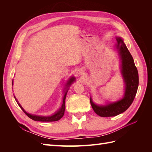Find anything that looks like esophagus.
<instances>
[{
	"mask_svg": "<svg viewBox=\"0 0 152 152\" xmlns=\"http://www.w3.org/2000/svg\"><path fill=\"white\" fill-rule=\"evenodd\" d=\"M80 73H81V74H82V73H83V71H82V70H81V71H80Z\"/></svg>",
	"mask_w": 152,
	"mask_h": 152,
	"instance_id": "34e87169",
	"label": "esophagus"
}]
</instances>
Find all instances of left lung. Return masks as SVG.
<instances>
[{
  "mask_svg": "<svg viewBox=\"0 0 152 152\" xmlns=\"http://www.w3.org/2000/svg\"><path fill=\"white\" fill-rule=\"evenodd\" d=\"M116 48L121 59V73L125 82L124 97L116 102L97 105L92 98L90 102L94 112L100 117H114L124 112L130 107L136 96L139 84V76L132 56L122 38L117 37Z\"/></svg>",
  "mask_w": 152,
  "mask_h": 152,
  "instance_id": "left-lung-1",
  "label": "left lung"
}]
</instances>
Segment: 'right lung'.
<instances>
[{"mask_svg":"<svg viewBox=\"0 0 152 152\" xmlns=\"http://www.w3.org/2000/svg\"><path fill=\"white\" fill-rule=\"evenodd\" d=\"M75 77H71L69 80L68 81L67 83L66 84V88L65 89V91H64V97H63V104L61 105V107L59 109L58 111H57L56 113H55L54 115L51 116H49V117H44V116H39V115H31L30 114L28 113H27L26 112H25L24 109L23 108V107L20 105V104L18 103L17 99L16 98V97L14 96V97L15 98V100L16 101V102L18 103V104L20 106V107L21 108V110L23 111L24 112V113L28 116L29 118H30L31 119L35 121H40V122H54V121H59V119L61 118L63 116L64 113H65V99H66V96L67 94V92L68 91V87L70 86L73 82L75 81ZM12 84H13V80L12 82Z\"/></svg>","mask_w":152,"mask_h":152,"instance_id":"right-lung-1","label":"right lung"}]
</instances>
